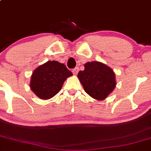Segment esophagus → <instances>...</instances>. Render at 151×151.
<instances>
[{
  "instance_id": "34e87169",
  "label": "esophagus",
  "mask_w": 151,
  "mask_h": 151,
  "mask_svg": "<svg viewBox=\"0 0 151 151\" xmlns=\"http://www.w3.org/2000/svg\"><path fill=\"white\" fill-rule=\"evenodd\" d=\"M78 71H79V68L76 67V68H74V69H72V73L74 74V75H77V73H78Z\"/></svg>"
}]
</instances>
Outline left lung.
<instances>
[{
    "instance_id": "1",
    "label": "left lung",
    "mask_w": 151,
    "mask_h": 151,
    "mask_svg": "<svg viewBox=\"0 0 151 151\" xmlns=\"http://www.w3.org/2000/svg\"><path fill=\"white\" fill-rule=\"evenodd\" d=\"M77 77L85 91L98 101L107 98L116 85L112 69L99 61L87 62L85 69L80 71Z\"/></svg>"
}]
</instances>
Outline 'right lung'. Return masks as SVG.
Wrapping results in <instances>:
<instances>
[{
	"instance_id": "1",
	"label": "right lung",
	"mask_w": 151,
	"mask_h": 151,
	"mask_svg": "<svg viewBox=\"0 0 151 151\" xmlns=\"http://www.w3.org/2000/svg\"><path fill=\"white\" fill-rule=\"evenodd\" d=\"M72 74L63 63L48 61L33 71L30 88L38 98L47 100L61 90L65 80Z\"/></svg>"
}]
</instances>
